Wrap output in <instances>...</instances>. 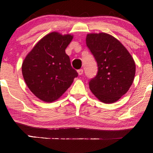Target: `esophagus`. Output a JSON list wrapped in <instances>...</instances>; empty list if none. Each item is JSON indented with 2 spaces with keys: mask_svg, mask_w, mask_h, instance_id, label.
I'll use <instances>...</instances> for the list:
<instances>
[{
  "mask_svg": "<svg viewBox=\"0 0 153 153\" xmlns=\"http://www.w3.org/2000/svg\"><path fill=\"white\" fill-rule=\"evenodd\" d=\"M78 73L79 75H81L83 74V70L82 69H79V70H78Z\"/></svg>",
  "mask_w": 153,
  "mask_h": 153,
  "instance_id": "1",
  "label": "esophagus"
}]
</instances>
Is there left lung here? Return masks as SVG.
Listing matches in <instances>:
<instances>
[{"label":"left lung","mask_w":153,"mask_h":153,"mask_svg":"<svg viewBox=\"0 0 153 153\" xmlns=\"http://www.w3.org/2000/svg\"><path fill=\"white\" fill-rule=\"evenodd\" d=\"M86 44L97 63L96 76L89 82L100 101L114 103L128 92L136 74L134 60L119 40L107 33L88 34Z\"/></svg>","instance_id":"8db88e82"}]
</instances>
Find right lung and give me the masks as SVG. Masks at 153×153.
Listing matches in <instances>:
<instances>
[{"label":"right lung","mask_w":153,"mask_h":153,"mask_svg":"<svg viewBox=\"0 0 153 153\" xmlns=\"http://www.w3.org/2000/svg\"><path fill=\"white\" fill-rule=\"evenodd\" d=\"M72 39L71 34L51 32L34 46L23 61L25 82L42 101L52 102L59 99L78 77L65 51Z\"/></svg>","instance_id":"add662e5"}]
</instances>
